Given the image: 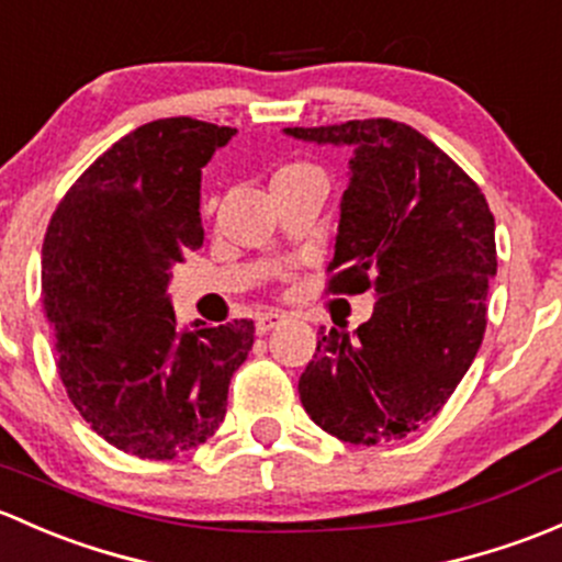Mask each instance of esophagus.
I'll return each instance as SVG.
<instances>
[{
	"instance_id": "1",
	"label": "esophagus",
	"mask_w": 562,
	"mask_h": 562,
	"mask_svg": "<svg viewBox=\"0 0 562 562\" xmlns=\"http://www.w3.org/2000/svg\"><path fill=\"white\" fill-rule=\"evenodd\" d=\"M286 316L281 314V311H262V314H257V322H254V327H257L259 335L270 333V329H276L279 324H283Z\"/></svg>"
}]
</instances>
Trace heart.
Listing matches in <instances>:
<instances>
[{"label": "heart", "instance_id": "heart-1", "mask_svg": "<svg viewBox=\"0 0 562 562\" xmlns=\"http://www.w3.org/2000/svg\"><path fill=\"white\" fill-rule=\"evenodd\" d=\"M305 167H308V165H283L279 172H294V170H305ZM279 172H276V176H279Z\"/></svg>", "mask_w": 562, "mask_h": 562}]
</instances>
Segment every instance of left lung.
<instances>
[{
    "mask_svg": "<svg viewBox=\"0 0 562 562\" xmlns=\"http://www.w3.org/2000/svg\"><path fill=\"white\" fill-rule=\"evenodd\" d=\"M286 135L355 146L324 292L379 297L355 338L319 333L300 401L346 443L406 438L443 408L482 346L497 270L493 211L452 156L401 121Z\"/></svg>",
    "mask_w": 562,
    "mask_h": 562,
    "instance_id": "1",
    "label": "left lung"
}]
</instances>
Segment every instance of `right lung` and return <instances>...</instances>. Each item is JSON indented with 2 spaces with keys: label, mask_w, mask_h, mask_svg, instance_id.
I'll return each mask as SVG.
<instances>
[{
  "label": "right lung",
  "mask_w": 562,
  "mask_h": 562,
  "mask_svg": "<svg viewBox=\"0 0 562 562\" xmlns=\"http://www.w3.org/2000/svg\"><path fill=\"white\" fill-rule=\"evenodd\" d=\"M233 126L159 119L97 156L50 216L43 311L56 368L91 430L140 460H172L216 432L254 322L176 319L172 265L202 246L200 176Z\"/></svg>",
  "instance_id": "obj_1"
}]
</instances>
